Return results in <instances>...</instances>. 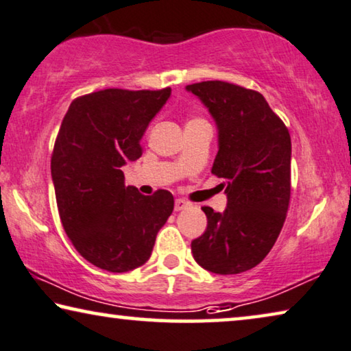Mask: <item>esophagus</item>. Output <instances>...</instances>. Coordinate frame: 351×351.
<instances>
[{
  "instance_id": "34e87169",
  "label": "esophagus",
  "mask_w": 351,
  "mask_h": 351,
  "mask_svg": "<svg viewBox=\"0 0 351 351\" xmlns=\"http://www.w3.org/2000/svg\"><path fill=\"white\" fill-rule=\"evenodd\" d=\"M189 206H191V203L182 200V198H176V200H175V211H182V209H186Z\"/></svg>"
}]
</instances>
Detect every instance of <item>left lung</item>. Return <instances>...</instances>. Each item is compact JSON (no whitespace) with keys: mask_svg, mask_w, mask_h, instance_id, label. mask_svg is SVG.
<instances>
[{"mask_svg":"<svg viewBox=\"0 0 351 351\" xmlns=\"http://www.w3.org/2000/svg\"><path fill=\"white\" fill-rule=\"evenodd\" d=\"M217 125L211 171L226 180L227 208H202L208 226L191 244L214 274H239L263 260L284 227L290 203L289 129L260 93L227 82L187 85Z\"/></svg>","mask_w":351,"mask_h":351,"instance_id":"left-lung-1","label":"left lung"}]
</instances>
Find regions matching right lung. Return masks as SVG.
Masks as SVG:
<instances>
[{
	"label": "right lung",
	"instance_id": "add662e5",
	"mask_svg": "<svg viewBox=\"0 0 351 351\" xmlns=\"http://www.w3.org/2000/svg\"><path fill=\"white\" fill-rule=\"evenodd\" d=\"M170 94L96 91L77 97L61 123L51 154L61 223L78 254L110 273L146 263L173 211L169 191L142 195L121 170L142 156L140 140Z\"/></svg>",
	"mask_w": 351,
	"mask_h": 351
}]
</instances>
